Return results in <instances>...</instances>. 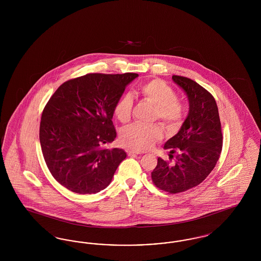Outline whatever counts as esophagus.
<instances>
[{
	"instance_id": "1",
	"label": "esophagus",
	"mask_w": 261,
	"mask_h": 261,
	"mask_svg": "<svg viewBox=\"0 0 261 261\" xmlns=\"http://www.w3.org/2000/svg\"><path fill=\"white\" fill-rule=\"evenodd\" d=\"M139 153H140V152L136 151V150H132V149L127 150V154H128V155H134V154H139Z\"/></svg>"
}]
</instances>
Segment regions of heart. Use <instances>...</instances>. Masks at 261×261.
I'll list each match as a JSON object with an SVG mask.
<instances>
[{
  "instance_id": "heart-1",
  "label": "heart",
  "mask_w": 261,
  "mask_h": 261,
  "mask_svg": "<svg viewBox=\"0 0 261 261\" xmlns=\"http://www.w3.org/2000/svg\"><path fill=\"white\" fill-rule=\"evenodd\" d=\"M138 93L142 98L154 105L153 119H160L168 127L181 123L184 117V107L177 99L173 88L161 79H151L143 83ZM133 99L125 94L116 100L113 107L115 117L127 123L132 114ZM162 128L159 123H133L125 127L120 133V141L125 147L134 150H148L162 138Z\"/></svg>"
}]
</instances>
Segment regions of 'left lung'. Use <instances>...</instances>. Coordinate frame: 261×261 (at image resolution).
Returning <instances> with one entry per match:
<instances>
[{
  "label": "left lung",
  "mask_w": 261,
  "mask_h": 261,
  "mask_svg": "<svg viewBox=\"0 0 261 261\" xmlns=\"http://www.w3.org/2000/svg\"><path fill=\"white\" fill-rule=\"evenodd\" d=\"M172 79L187 94L189 114L180 131L164 145V149L176 153L174 162L159 158L151 180L162 191L178 194L198 186L210 175L220 158L223 136L218 108L211 93L184 76L173 75Z\"/></svg>",
  "instance_id": "8db88e82"
}]
</instances>
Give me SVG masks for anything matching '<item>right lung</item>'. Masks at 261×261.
<instances>
[{
  "instance_id": "right-lung-1",
  "label": "right lung",
  "mask_w": 261,
  "mask_h": 261,
  "mask_svg": "<svg viewBox=\"0 0 261 261\" xmlns=\"http://www.w3.org/2000/svg\"><path fill=\"white\" fill-rule=\"evenodd\" d=\"M137 73H88L62 83L42 113L39 138L53 177L67 190L96 194L110 185L125 160L106 148L116 138L113 107Z\"/></svg>"
}]
</instances>
